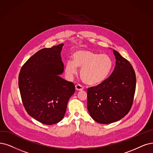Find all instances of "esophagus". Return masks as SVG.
<instances>
[{"label":"esophagus","mask_w":153,"mask_h":153,"mask_svg":"<svg viewBox=\"0 0 153 153\" xmlns=\"http://www.w3.org/2000/svg\"><path fill=\"white\" fill-rule=\"evenodd\" d=\"M76 89L77 91H81V90L84 89V88L80 84H77V85H76Z\"/></svg>","instance_id":"esophagus-1"}]
</instances>
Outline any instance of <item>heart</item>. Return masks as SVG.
I'll return each instance as SVG.
<instances>
[{
	"instance_id": "b5f03b06",
	"label": "heart",
	"mask_w": 153,
	"mask_h": 153,
	"mask_svg": "<svg viewBox=\"0 0 153 153\" xmlns=\"http://www.w3.org/2000/svg\"><path fill=\"white\" fill-rule=\"evenodd\" d=\"M73 61L68 60L65 72L69 77L76 75L77 68L81 69L82 81L88 85H97L103 82L112 68L111 59L106 54H99L88 50H79L72 55Z\"/></svg>"
}]
</instances>
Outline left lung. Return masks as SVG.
I'll return each mask as SVG.
<instances>
[{
    "instance_id": "obj_1",
    "label": "left lung",
    "mask_w": 153,
    "mask_h": 153,
    "mask_svg": "<svg viewBox=\"0 0 153 153\" xmlns=\"http://www.w3.org/2000/svg\"><path fill=\"white\" fill-rule=\"evenodd\" d=\"M116 62L108 79L88 89L87 107L93 119L109 124L121 120L132 105L136 77L132 65L117 51L113 50Z\"/></svg>"
}]
</instances>
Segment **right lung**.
<instances>
[{
  "label": "right lung",
  "mask_w": 153,
  "mask_h": 153,
  "mask_svg": "<svg viewBox=\"0 0 153 153\" xmlns=\"http://www.w3.org/2000/svg\"><path fill=\"white\" fill-rule=\"evenodd\" d=\"M64 44L43 48L21 69L18 84L22 103L28 114L46 125L60 122L75 86L60 77L64 72L61 51Z\"/></svg>",
  "instance_id": "obj_1"
}]
</instances>
